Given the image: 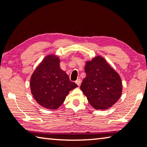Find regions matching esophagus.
Returning a JSON list of instances; mask_svg holds the SVG:
<instances>
[{
  "instance_id": "34e87169",
  "label": "esophagus",
  "mask_w": 147,
  "mask_h": 147,
  "mask_svg": "<svg viewBox=\"0 0 147 147\" xmlns=\"http://www.w3.org/2000/svg\"><path fill=\"white\" fill-rule=\"evenodd\" d=\"M75 82H76V84H77L78 86H80V84H81V80H80V78H78V79L75 81Z\"/></svg>"
}]
</instances>
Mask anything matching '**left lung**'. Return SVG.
<instances>
[{"label": "left lung", "mask_w": 147, "mask_h": 147, "mask_svg": "<svg viewBox=\"0 0 147 147\" xmlns=\"http://www.w3.org/2000/svg\"><path fill=\"white\" fill-rule=\"evenodd\" d=\"M86 77L80 89L88 102L98 110L108 109L115 105L122 94L121 78L104 58L96 56L86 61Z\"/></svg>", "instance_id": "obj_1"}]
</instances>
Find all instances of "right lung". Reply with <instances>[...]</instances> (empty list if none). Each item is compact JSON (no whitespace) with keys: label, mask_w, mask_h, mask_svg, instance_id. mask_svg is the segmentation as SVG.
I'll list each match as a JSON object with an SVG mask.
<instances>
[{"label":"right lung","mask_w":147,"mask_h":147,"mask_svg":"<svg viewBox=\"0 0 147 147\" xmlns=\"http://www.w3.org/2000/svg\"><path fill=\"white\" fill-rule=\"evenodd\" d=\"M30 86L36 102L52 110L61 107L69 92L78 86L60 68L59 57L53 54L45 57L33 72Z\"/></svg>","instance_id":"1"}]
</instances>
